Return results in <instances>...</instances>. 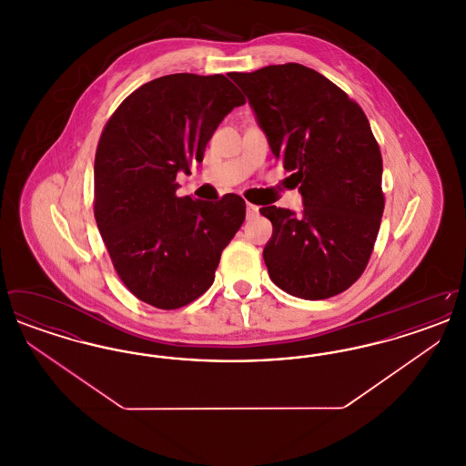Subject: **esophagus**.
Segmentation results:
<instances>
[{
	"instance_id": "1",
	"label": "esophagus",
	"mask_w": 466,
	"mask_h": 466,
	"mask_svg": "<svg viewBox=\"0 0 466 466\" xmlns=\"http://www.w3.org/2000/svg\"><path fill=\"white\" fill-rule=\"evenodd\" d=\"M257 215H258V206L248 202V204H246V218L251 220V218H255Z\"/></svg>"
}]
</instances>
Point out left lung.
<instances>
[{
    "label": "left lung",
    "mask_w": 466,
    "mask_h": 466,
    "mask_svg": "<svg viewBox=\"0 0 466 466\" xmlns=\"http://www.w3.org/2000/svg\"><path fill=\"white\" fill-rule=\"evenodd\" d=\"M230 78L304 198L302 217L260 209L274 228L264 248L270 279L306 300L346 291L370 260L384 211L382 157L365 113L321 73L297 63Z\"/></svg>",
    "instance_id": "left-lung-1"
}]
</instances>
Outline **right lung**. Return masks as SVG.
Here are the masks:
<instances>
[{"label":"right lung","mask_w":466,"mask_h":466,"mask_svg":"<svg viewBox=\"0 0 466 466\" xmlns=\"http://www.w3.org/2000/svg\"><path fill=\"white\" fill-rule=\"evenodd\" d=\"M244 103L225 75H166L129 94L101 133L96 223L122 283L157 309L199 299L243 225V198H177V175L202 162L220 122Z\"/></svg>","instance_id":"right-lung-1"}]
</instances>
